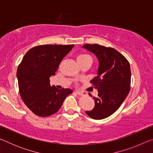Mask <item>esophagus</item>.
<instances>
[{
    "label": "esophagus",
    "mask_w": 153,
    "mask_h": 153,
    "mask_svg": "<svg viewBox=\"0 0 153 153\" xmlns=\"http://www.w3.org/2000/svg\"><path fill=\"white\" fill-rule=\"evenodd\" d=\"M75 92H76V94H78V95H86V93L85 92L79 91V90H77V91H76Z\"/></svg>",
    "instance_id": "1"
}]
</instances>
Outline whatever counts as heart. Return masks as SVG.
<instances>
[{"mask_svg":"<svg viewBox=\"0 0 153 153\" xmlns=\"http://www.w3.org/2000/svg\"><path fill=\"white\" fill-rule=\"evenodd\" d=\"M84 59H91L90 56L88 55H86V54H81L77 56V61L79 60H84Z\"/></svg>","mask_w":153,"mask_h":153,"instance_id":"heart-1","label":"heart"}]
</instances>
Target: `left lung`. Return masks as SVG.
Listing matches in <instances>:
<instances>
[{
  "label": "left lung",
  "mask_w": 153,
  "mask_h": 153,
  "mask_svg": "<svg viewBox=\"0 0 153 153\" xmlns=\"http://www.w3.org/2000/svg\"><path fill=\"white\" fill-rule=\"evenodd\" d=\"M82 48L94 53L99 63L98 76L90 81L98 90V97H93L94 108L86 113L94 120H102L115 113L128 96L131 84L130 65L125 56L113 48L97 44H86Z\"/></svg>",
  "instance_id": "left-lung-1"
}]
</instances>
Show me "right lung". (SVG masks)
Returning a JSON list of instances; mask_svg holds the SVG:
<instances>
[{
	"label": "right lung",
	"instance_id": "obj_1",
	"mask_svg": "<svg viewBox=\"0 0 153 153\" xmlns=\"http://www.w3.org/2000/svg\"><path fill=\"white\" fill-rule=\"evenodd\" d=\"M74 46L46 45L30 49L17 71L21 98L25 105L40 117L57 112L72 90L51 86L50 77L55 76L59 64Z\"/></svg>",
	"mask_w": 153,
	"mask_h": 153
}]
</instances>
